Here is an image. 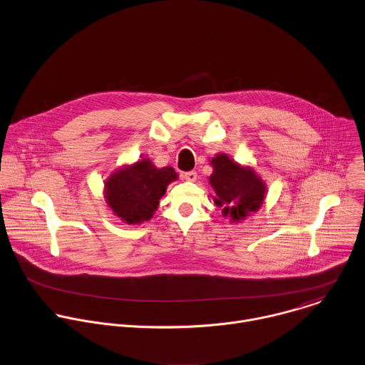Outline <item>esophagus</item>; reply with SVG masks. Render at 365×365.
Here are the masks:
<instances>
[{
	"instance_id": "34e87169",
	"label": "esophagus",
	"mask_w": 365,
	"mask_h": 365,
	"mask_svg": "<svg viewBox=\"0 0 365 365\" xmlns=\"http://www.w3.org/2000/svg\"><path fill=\"white\" fill-rule=\"evenodd\" d=\"M183 178H185L186 180H189V182H195V180L197 179V173L193 172V170H190V172H186V173L183 175Z\"/></svg>"
}]
</instances>
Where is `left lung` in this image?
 <instances>
[{"label": "left lung", "instance_id": "left-lung-1", "mask_svg": "<svg viewBox=\"0 0 365 365\" xmlns=\"http://www.w3.org/2000/svg\"><path fill=\"white\" fill-rule=\"evenodd\" d=\"M210 165L213 173L209 183L216 193L212 197L215 205L222 207L225 217L232 223H240L262 207L267 186L253 168L235 162L226 153H217Z\"/></svg>", "mask_w": 365, "mask_h": 365}]
</instances>
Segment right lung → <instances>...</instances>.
<instances>
[{"instance_id": "1", "label": "right lung", "mask_w": 365, "mask_h": 365, "mask_svg": "<svg viewBox=\"0 0 365 365\" xmlns=\"http://www.w3.org/2000/svg\"><path fill=\"white\" fill-rule=\"evenodd\" d=\"M178 179L173 168H156L149 158L123 165L105 180L103 197L115 216L128 225L150 220L169 183Z\"/></svg>"}]
</instances>
